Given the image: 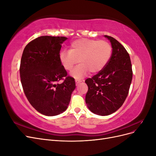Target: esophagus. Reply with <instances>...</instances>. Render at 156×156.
<instances>
[{
    "mask_svg": "<svg viewBox=\"0 0 156 156\" xmlns=\"http://www.w3.org/2000/svg\"><path fill=\"white\" fill-rule=\"evenodd\" d=\"M75 83H76V84H78V83H81V82H82V81L81 79H76L75 80Z\"/></svg>",
    "mask_w": 156,
    "mask_h": 156,
    "instance_id": "34e87169",
    "label": "esophagus"
}]
</instances>
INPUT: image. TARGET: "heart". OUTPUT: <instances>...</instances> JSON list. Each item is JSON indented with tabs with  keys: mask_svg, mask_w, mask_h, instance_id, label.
<instances>
[{
	"mask_svg": "<svg viewBox=\"0 0 156 156\" xmlns=\"http://www.w3.org/2000/svg\"><path fill=\"white\" fill-rule=\"evenodd\" d=\"M112 51V46L106 41L81 38L71 44L69 51L60 52L59 60L67 71L72 70L80 62L71 75L75 78H81L89 71L96 73L104 68L111 58Z\"/></svg>",
	"mask_w": 156,
	"mask_h": 156,
	"instance_id": "obj_1",
	"label": "heart"
}]
</instances>
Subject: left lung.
Returning <instances> with one entry per match:
<instances>
[{"label":"left lung","instance_id":"obj_1","mask_svg":"<svg viewBox=\"0 0 156 156\" xmlns=\"http://www.w3.org/2000/svg\"><path fill=\"white\" fill-rule=\"evenodd\" d=\"M104 36L111 43V58L104 68L85 81L87 107L100 116L109 115L123 105L133 77L130 57L124 47L114 37Z\"/></svg>","mask_w":156,"mask_h":156}]
</instances>
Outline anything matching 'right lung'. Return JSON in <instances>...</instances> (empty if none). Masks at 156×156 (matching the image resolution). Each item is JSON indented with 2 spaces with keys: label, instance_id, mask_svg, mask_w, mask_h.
<instances>
[{
  "label": "right lung",
  "instance_id": "1",
  "mask_svg": "<svg viewBox=\"0 0 156 156\" xmlns=\"http://www.w3.org/2000/svg\"><path fill=\"white\" fill-rule=\"evenodd\" d=\"M68 38L43 36L28 44L23 52L20 77L23 91L31 105L45 116L66 110L75 88V79L68 76L61 64V44ZM63 80L62 83H58Z\"/></svg>",
  "mask_w": 156,
  "mask_h": 156
}]
</instances>
